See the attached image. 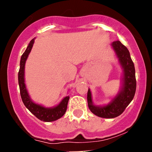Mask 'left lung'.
<instances>
[{"mask_svg": "<svg viewBox=\"0 0 152 152\" xmlns=\"http://www.w3.org/2000/svg\"><path fill=\"white\" fill-rule=\"evenodd\" d=\"M111 46L123 69L121 90L109 104L102 106L94 105L89 88L87 94V101L90 111L99 117L106 118L117 117L124 111L127 106L134 99L137 88L135 68L131 58L129 51L119 41H114L111 43Z\"/></svg>", "mask_w": 152, "mask_h": 152, "instance_id": "1", "label": "left lung"}]
</instances>
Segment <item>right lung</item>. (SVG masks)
I'll use <instances>...</instances> for the list:
<instances>
[{"mask_svg":"<svg viewBox=\"0 0 152 152\" xmlns=\"http://www.w3.org/2000/svg\"><path fill=\"white\" fill-rule=\"evenodd\" d=\"M34 39L35 38H33L30 41L27 48L26 49L25 52L23 53L21 58H20V69L18 71V84L19 88H20V96H21L22 101L26 107L38 119L46 122L53 121L62 117L66 113L69 96L64 97L58 105L53 108H46L44 106L36 104L31 99L26 87L25 79H24V71H25L26 61L34 43Z\"/></svg>","mask_w":152,"mask_h":152,"instance_id":"add662e5","label":"right lung"}]
</instances>
